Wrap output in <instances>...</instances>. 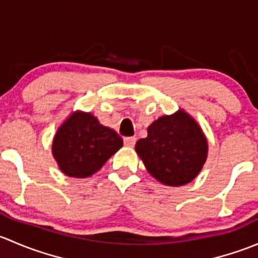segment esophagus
<instances>
[{
  "instance_id": "34e87169",
  "label": "esophagus",
  "mask_w": 258,
  "mask_h": 258,
  "mask_svg": "<svg viewBox=\"0 0 258 258\" xmlns=\"http://www.w3.org/2000/svg\"><path fill=\"white\" fill-rule=\"evenodd\" d=\"M136 137H124L123 139V144L128 147H134L136 145Z\"/></svg>"
}]
</instances>
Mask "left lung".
Returning a JSON list of instances; mask_svg holds the SVG:
<instances>
[{"mask_svg":"<svg viewBox=\"0 0 258 258\" xmlns=\"http://www.w3.org/2000/svg\"><path fill=\"white\" fill-rule=\"evenodd\" d=\"M136 144L148 172L168 186H182L199 175L207 157V140L183 111L160 117Z\"/></svg>","mask_w":258,"mask_h":258,"instance_id":"8db88e82","label":"left lung"}]
</instances>
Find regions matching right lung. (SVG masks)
I'll return each mask as SVG.
<instances>
[{
    "label": "right lung",
    "instance_id": "1",
    "mask_svg": "<svg viewBox=\"0 0 258 258\" xmlns=\"http://www.w3.org/2000/svg\"><path fill=\"white\" fill-rule=\"evenodd\" d=\"M122 139L91 113L76 112L58 128L52 152L64 175L88 177L122 147Z\"/></svg>",
    "mask_w": 258,
    "mask_h": 258
}]
</instances>
